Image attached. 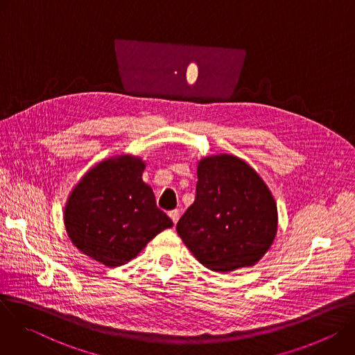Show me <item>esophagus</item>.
Segmentation results:
<instances>
[{
  "label": "esophagus",
  "instance_id": "34e87169",
  "mask_svg": "<svg viewBox=\"0 0 355 355\" xmlns=\"http://www.w3.org/2000/svg\"><path fill=\"white\" fill-rule=\"evenodd\" d=\"M168 216L171 218V220H173L174 223H177V222H178V219H180V211H178V209L170 211V212H168Z\"/></svg>",
  "mask_w": 355,
  "mask_h": 355
}]
</instances>
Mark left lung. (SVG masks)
Returning <instances> with one entry per match:
<instances>
[{
    "label": "left lung",
    "instance_id": "obj_1",
    "mask_svg": "<svg viewBox=\"0 0 355 355\" xmlns=\"http://www.w3.org/2000/svg\"><path fill=\"white\" fill-rule=\"evenodd\" d=\"M196 196L177 223L195 259L215 272L257 264L274 243L277 202L254 168L233 155L198 162Z\"/></svg>",
    "mask_w": 355,
    "mask_h": 355
}]
</instances>
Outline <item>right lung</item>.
<instances>
[{"label": "right lung", "mask_w": 355, "mask_h": 355, "mask_svg": "<svg viewBox=\"0 0 355 355\" xmlns=\"http://www.w3.org/2000/svg\"><path fill=\"white\" fill-rule=\"evenodd\" d=\"M144 168L137 156H115L89 168L73 188L64 226L89 259L107 267L123 266L173 226L157 208L153 189L143 182Z\"/></svg>", "instance_id": "1"}]
</instances>
